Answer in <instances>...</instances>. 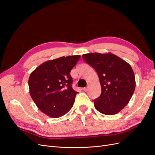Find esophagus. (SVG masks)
<instances>
[{"mask_svg": "<svg viewBox=\"0 0 155 155\" xmlns=\"http://www.w3.org/2000/svg\"><path fill=\"white\" fill-rule=\"evenodd\" d=\"M83 90L84 91H87V90H88V87L83 88Z\"/></svg>", "mask_w": 155, "mask_h": 155, "instance_id": "obj_1", "label": "esophagus"}]
</instances>
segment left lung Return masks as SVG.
I'll list each match as a JSON object with an SVG mask.
<instances>
[{
    "label": "left lung",
    "mask_w": 155,
    "mask_h": 155,
    "mask_svg": "<svg viewBox=\"0 0 155 155\" xmlns=\"http://www.w3.org/2000/svg\"><path fill=\"white\" fill-rule=\"evenodd\" d=\"M82 57L95 69L100 78L101 93L94 100L95 108L104 114H117L128 104L135 90L132 68L124 60L111 53H90Z\"/></svg>",
    "instance_id": "obj_1"
}]
</instances>
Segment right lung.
<instances>
[{
	"label": "right lung",
	"mask_w": 155,
	"mask_h": 155,
	"mask_svg": "<svg viewBox=\"0 0 155 155\" xmlns=\"http://www.w3.org/2000/svg\"><path fill=\"white\" fill-rule=\"evenodd\" d=\"M80 55L48 61L33 71L28 79L30 96L44 114L59 118L73 107L78 93L72 88L70 71Z\"/></svg>",
	"instance_id": "add662e5"
}]
</instances>
